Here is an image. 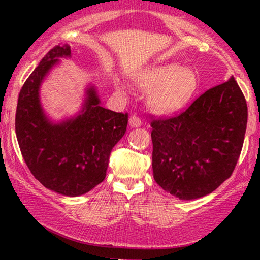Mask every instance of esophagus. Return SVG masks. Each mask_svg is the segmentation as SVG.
I'll return each mask as SVG.
<instances>
[{"label":"esophagus","instance_id":"1","mask_svg":"<svg viewBox=\"0 0 260 260\" xmlns=\"http://www.w3.org/2000/svg\"><path fill=\"white\" fill-rule=\"evenodd\" d=\"M129 126L131 127L142 126V121H140V118L138 117V116H132V117L129 118Z\"/></svg>","mask_w":260,"mask_h":260}]
</instances>
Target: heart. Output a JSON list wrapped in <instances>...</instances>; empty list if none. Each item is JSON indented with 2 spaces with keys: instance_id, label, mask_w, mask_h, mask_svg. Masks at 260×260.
I'll list each match as a JSON object with an SVG mask.
<instances>
[{
  "instance_id": "obj_1",
  "label": "heart",
  "mask_w": 260,
  "mask_h": 260,
  "mask_svg": "<svg viewBox=\"0 0 260 260\" xmlns=\"http://www.w3.org/2000/svg\"><path fill=\"white\" fill-rule=\"evenodd\" d=\"M139 84L149 92V105L162 113L183 107L194 94L198 78L190 68L177 63H161L140 76Z\"/></svg>"
}]
</instances>
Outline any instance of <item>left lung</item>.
I'll return each instance as SVG.
<instances>
[{
    "label": "left lung",
    "instance_id": "1",
    "mask_svg": "<svg viewBox=\"0 0 260 260\" xmlns=\"http://www.w3.org/2000/svg\"><path fill=\"white\" fill-rule=\"evenodd\" d=\"M247 118L246 99L234 77L208 89L178 115L151 116L156 183L184 201L214 192L234 172Z\"/></svg>",
    "mask_w": 260,
    "mask_h": 260
}]
</instances>
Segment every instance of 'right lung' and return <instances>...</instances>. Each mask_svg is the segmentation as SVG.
I'll use <instances>...</instances> for the list:
<instances>
[{
    "label": "right lung",
    "instance_id": "obj_1",
    "mask_svg": "<svg viewBox=\"0 0 260 260\" xmlns=\"http://www.w3.org/2000/svg\"><path fill=\"white\" fill-rule=\"evenodd\" d=\"M68 56V45H56L25 80L18 96L16 134L32 176L59 194L77 197L105 180L112 148L126 133L128 113L100 106L90 88L82 115L61 124L47 120L39 101V86L57 58Z\"/></svg>",
    "mask_w": 260,
    "mask_h": 260
}]
</instances>
